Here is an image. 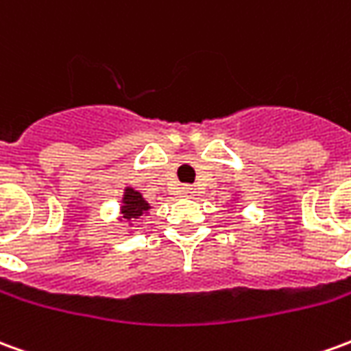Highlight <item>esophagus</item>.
Returning a JSON list of instances; mask_svg holds the SVG:
<instances>
[{"label": "esophagus", "instance_id": "34e87169", "mask_svg": "<svg viewBox=\"0 0 351 351\" xmlns=\"http://www.w3.org/2000/svg\"><path fill=\"white\" fill-rule=\"evenodd\" d=\"M180 193H182V195H193V188L192 186H182V188H180Z\"/></svg>", "mask_w": 351, "mask_h": 351}]
</instances>
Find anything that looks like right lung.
<instances>
[{
	"label": "right lung",
	"mask_w": 351,
	"mask_h": 351,
	"mask_svg": "<svg viewBox=\"0 0 351 351\" xmlns=\"http://www.w3.org/2000/svg\"><path fill=\"white\" fill-rule=\"evenodd\" d=\"M148 209H150V205L142 199L141 193L134 192L133 188H127V190H125L123 207H121V215H123V218H127V220L138 218L142 213H146Z\"/></svg>",
	"instance_id": "obj_1"
}]
</instances>
